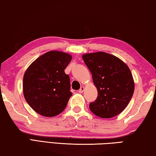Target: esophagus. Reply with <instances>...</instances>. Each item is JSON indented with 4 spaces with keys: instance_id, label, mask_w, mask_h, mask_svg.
I'll list each match as a JSON object with an SVG mask.
<instances>
[{
    "instance_id": "obj_1",
    "label": "esophagus",
    "mask_w": 156,
    "mask_h": 156,
    "mask_svg": "<svg viewBox=\"0 0 156 156\" xmlns=\"http://www.w3.org/2000/svg\"><path fill=\"white\" fill-rule=\"evenodd\" d=\"M83 90H84V87H83V86H81V87L80 88V90H79L78 92L80 93H82L83 92Z\"/></svg>"
}]
</instances>
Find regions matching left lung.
I'll return each instance as SVG.
<instances>
[{"label":"left lung","instance_id":"obj_1","mask_svg":"<svg viewBox=\"0 0 156 156\" xmlns=\"http://www.w3.org/2000/svg\"><path fill=\"white\" fill-rule=\"evenodd\" d=\"M82 58L98 92L96 100L89 105L90 111L102 118H111L122 113L134 93L133 78L128 66L104 52L84 54Z\"/></svg>","mask_w":156,"mask_h":156}]
</instances>
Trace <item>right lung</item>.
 Segmentation results:
<instances>
[{"label":"right lung","instance_id":"right-lung-1","mask_svg":"<svg viewBox=\"0 0 156 156\" xmlns=\"http://www.w3.org/2000/svg\"><path fill=\"white\" fill-rule=\"evenodd\" d=\"M72 56L60 51H49L40 56L25 71L23 91L25 100L37 113L44 117L60 114L73 93L70 77L64 70Z\"/></svg>","mask_w":156,"mask_h":156}]
</instances>
